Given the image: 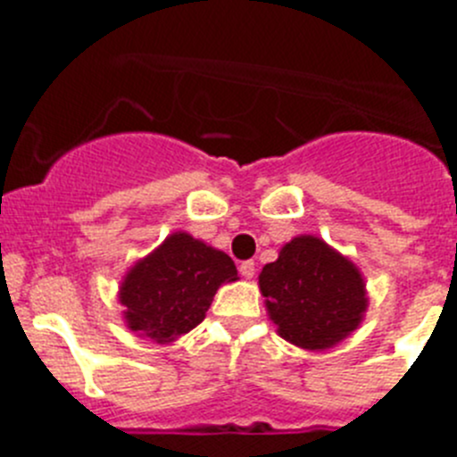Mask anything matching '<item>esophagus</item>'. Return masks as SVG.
Returning <instances> with one entry per match:
<instances>
[{
	"instance_id": "1",
	"label": "esophagus",
	"mask_w": 457,
	"mask_h": 457,
	"mask_svg": "<svg viewBox=\"0 0 457 457\" xmlns=\"http://www.w3.org/2000/svg\"><path fill=\"white\" fill-rule=\"evenodd\" d=\"M240 274L245 278H253V274H256V263H253V261H245V263H240Z\"/></svg>"
}]
</instances>
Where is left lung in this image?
Returning <instances> with one entry per match:
<instances>
[{"mask_svg": "<svg viewBox=\"0 0 457 457\" xmlns=\"http://www.w3.org/2000/svg\"><path fill=\"white\" fill-rule=\"evenodd\" d=\"M268 318L277 334L311 353L350 337L369 309L364 274L318 236H297L258 274Z\"/></svg>", "mask_w": 457, "mask_h": 457, "instance_id": "left-lung-1", "label": "left lung"}]
</instances>
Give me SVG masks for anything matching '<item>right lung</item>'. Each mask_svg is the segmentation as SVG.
<instances>
[{
  "label": "right lung",
  "instance_id": "add662e5",
  "mask_svg": "<svg viewBox=\"0 0 457 457\" xmlns=\"http://www.w3.org/2000/svg\"><path fill=\"white\" fill-rule=\"evenodd\" d=\"M233 281L237 270L228 253L173 231L120 278L125 327L160 345L179 341L204 320L220 286Z\"/></svg>",
  "mask_w": 457,
  "mask_h": 457
}]
</instances>
